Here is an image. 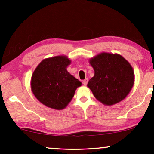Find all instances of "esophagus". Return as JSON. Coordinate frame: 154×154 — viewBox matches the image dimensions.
<instances>
[{
  "label": "esophagus",
  "instance_id": "esophagus-1",
  "mask_svg": "<svg viewBox=\"0 0 154 154\" xmlns=\"http://www.w3.org/2000/svg\"><path fill=\"white\" fill-rule=\"evenodd\" d=\"M88 78L85 79L84 80L82 81V84L84 85H86L88 84Z\"/></svg>",
  "mask_w": 154,
  "mask_h": 154
}]
</instances>
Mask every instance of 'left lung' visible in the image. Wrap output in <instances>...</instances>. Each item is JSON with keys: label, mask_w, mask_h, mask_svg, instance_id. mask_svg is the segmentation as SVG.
<instances>
[{"label": "left lung", "mask_w": 154, "mask_h": 154, "mask_svg": "<svg viewBox=\"0 0 154 154\" xmlns=\"http://www.w3.org/2000/svg\"><path fill=\"white\" fill-rule=\"evenodd\" d=\"M95 75L88 87L97 100L111 106L125 99L134 85V72L121 55L101 53L90 60Z\"/></svg>", "instance_id": "obj_1"}]
</instances>
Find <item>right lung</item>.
<instances>
[{
  "instance_id": "right-lung-1",
  "label": "right lung",
  "mask_w": 154,
  "mask_h": 154,
  "mask_svg": "<svg viewBox=\"0 0 154 154\" xmlns=\"http://www.w3.org/2000/svg\"><path fill=\"white\" fill-rule=\"evenodd\" d=\"M71 61L65 56L43 60L33 72L31 89L40 103L56 110L64 109L82 82L70 75L66 67Z\"/></svg>"
}]
</instances>
